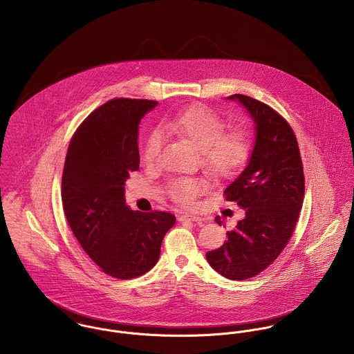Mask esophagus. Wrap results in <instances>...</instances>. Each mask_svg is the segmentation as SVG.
I'll list each match as a JSON object with an SVG mask.
<instances>
[{
  "label": "esophagus",
  "mask_w": 354,
  "mask_h": 354,
  "mask_svg": "<svg viewBox=\"0 0 354 354\" xmlns=\"http://www.w3.org/2000/svg\"><path fill=\"white\" fill-rule=\"evenodd\" d=\"M178 221H180V222L192 221V222H198V223H203V222H204V219L201 218V216H196V215H188V214H185V215H181V216L178 218Z\"/></svg>",
  "instance_id": "34e87169"
}]
</instances>
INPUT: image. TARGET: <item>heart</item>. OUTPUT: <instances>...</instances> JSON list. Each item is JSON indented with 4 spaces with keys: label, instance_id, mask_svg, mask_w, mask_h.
<instances>
[{
    "label": "heart",
    "instance_id": "obj_1",
    "mask_svg": "<svg viewBox=\"0 0 354 354\" xmlns=\"http://www.w3.org/2000/svg\"><path fill=\"white\" fill-rule=\"evenodd\" d=\"M163 127L169 132L191 140L199 149L202 166L214 178L233 177L244 167L251 155L252 143L248 132L239 128L225 131V120L205 106H189L166 118ZM160 147V135L151 132L143 147L145 163H153ZM203 189L202 180L191 177L174 178L167 185L170 198L181 205H191Z\"/></svg>",
    "mask_w": 354,
    "mask_h": 354
}]
</instances>
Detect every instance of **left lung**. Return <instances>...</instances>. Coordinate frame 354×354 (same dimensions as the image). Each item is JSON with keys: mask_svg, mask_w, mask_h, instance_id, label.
Segmentation results:
<instances>
[{"mask_svg": "<svg viewBox=\"0 0 354 354\" xmlns=\"http://www.w3.org/2000/svg\"><path fill=\"white\" fill-rule=\"evenodd\" d=\"M227 100L247 109L256 138L248 165L223 192L244 209V218L205 257L225 278L244 281L266 270L295 232L305 192L303 162L293 129L274 109L243 94ZM215 221L221 225L219 216Z\"/></svg>", "mask_w": 354, "mask_h": 354, "instance_id": "obj_1", "label": "left lung"}]
</instances>
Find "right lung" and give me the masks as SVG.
<instances>
[{
	"label": "right lung",
	"instance_id": "1",
	"mask_svg": "<svg viewBox=\"0 0 354 354\" xmlns=\"http://www.w3.org/2000/svg\"><path fill=\"white\" fill-rule=\"evenodd\" d=\"M158 102L117 98L94 110L75 132L65 158L61 199L66 221L102 271L131 279L156 264L176 216L132 211L125 181L139 170V124Z\"/></svg>",
	"mask_w": 354,
	"mask_h": 354
}]
</instances>
